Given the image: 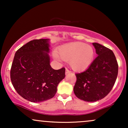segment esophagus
<instances>
[{
	"mask_svg": "<svg viewBox=\"0 0 128 128\" xmlns=\"http://www.w3.org/2000/svg\"><path fill=\"white\" fill-rule=\"evenodd\" d=\"M70 73V70H69L68 69L66 68V74H68V73Z\"/></svg>",
	"mask_w": 128,
	"mask_h": 128,
	"instance_id": "34e87169",
	"label": "esophagus"
}]
</instances>
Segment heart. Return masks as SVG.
I'll use <instances>...</instances> for the list:
<instances>
[{
	"mask_svg": "<svg viewBox=\"0 0 128 128\" xmlns=\"http://www.w3.org/2000/svg\"><path fill=\"white\" fill-rule=\"evenodd\" d=\"M58 54L61 59L69 61L70 66L73 70L82 71L92 64L94 52L91 46L84 42H75L60 47Z\"/></svg>",
	"mask_w": 128,
	"mask_h": 128,
	"instance_id": "obj_1",
	"label": "heart"
}]
</instances>
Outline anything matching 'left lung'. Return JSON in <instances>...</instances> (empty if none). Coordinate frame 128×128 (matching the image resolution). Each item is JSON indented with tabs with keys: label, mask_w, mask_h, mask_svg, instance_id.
I'll list each match as a JSON object with an SVG mask.
<instances>
[{
	"label": "left lung",
	"mask_w": 128,
	"mask_h": 128,
	"mask_svg": "<svg viewBox=\"0 0 128 128\" xmlns=\"http://www.w3.org/2000/svg\"><path fill=\"white\" fill-rule=\"evenodd\" d=\"M98 56L88 68L76 73L74 94L86 102H96L105 98L112 90L118 74V64L111 50L93 42Z\"/></svg>",
	"instance_id": "obj_1"
}]
</instances>
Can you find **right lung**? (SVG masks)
Returning <instances> with one entry per match:
<instances>
[{
    "label": "right lung",
    "instance_id": "add662e5",
    "mask_svg": "<svg viewBox=\"0 0 128 128\" xmlns=\"http://www.w3.org/2000/svg\"><path fill=\"white\" fill-rule=\"evenodd\" d=\"M49 40H34L17 50L10 76L20 96L32 102H41L55 95L65 78V68L54 70L50 65Z\"/></svg>",
    "mask_w": 128,
    "mask_h": 128
}]
</instances>
